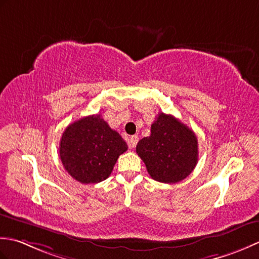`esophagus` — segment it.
<instances>
[{
    "label": "esophagus",
    "mask_w": 259,
    "mask_h": 259,
    "mask_svg": "<svg viewBox=\"0 0 259 259\" xmlns=\"http://www.w3.org/2000/svg\"><path fill=\"white\" fill-rule=\"evenodd\" d=\"M137 142H139V136H137V135H133V136L130 137L128 143H130L131 149H135Z\"/></svg>",
    "instance_id": "1"
}]
</instances>
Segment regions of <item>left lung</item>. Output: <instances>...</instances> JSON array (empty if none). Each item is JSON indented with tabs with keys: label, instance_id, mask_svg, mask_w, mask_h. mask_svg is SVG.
<instances>
[{
	"label": "left lung",
	"instance_id": "1",
	"mask_svg": "<svg viewBox=\"0 0 259 259\" xmlns=\"http://www.w3.org/2000/svg\"><path fill=\"white\" fill-rule=\"evenodd\" d=\"M152 179L177 183L186 179L198 163V140L192 130L172 115L160 113L151 135L136 145Z\"/></svg>",
	"mask_w": 259,
	"mask_h": 259
}]
</instances>
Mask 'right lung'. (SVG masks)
<instances>
[{"label":"right lung","instance_id":"obj_1","mask_svg":"<svg viewBox=\"0 0 259 259\" xmlns=\"http://www.w3.org/2000/svg\"><path fill=\"white\" fill-rule=\"evenodd\" d=\"M126 151L123 137L109 127L100 114L86 116L68 126L59 147L65 170L83 184L106 180Z\"/></svg>","mask_w":259,"mask_h":259}]
</instances>
